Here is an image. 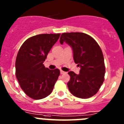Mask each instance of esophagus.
I'll list each match as a JSON object with an SVG mask.
<instances>
[{"label": "esophagus", "mask_w": 124, "mask_h": 124, "mask_svg": "<svg viewBox=\"0 0 124 124\" xmlns=\"http://www.w3.org/2000/svg\"><path fill=\"white\" fill-rule=\"evenodd\" d=\"M60 72H61V74H63V73H65V72H63V71H62V70H61V71H60Z\"/></svg>", "instance_id": "obj_1"}]
</instances>
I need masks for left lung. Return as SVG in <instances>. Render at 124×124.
I'll return each mask as SVG.
<instances>
[{
    "label": "left lung",
    "mask_w": 124,
    "mask_h": 124,
    "mask_svg": "<svg viewBox=\"0 0 124 124\" xmlns=\"http://www.w3.org/2000/svg\"><path fill=\"white\" fill-rule=\"evenodd\" d=\"M72 47L74 62L80 67L79 74L69 72V91L77 98H89L98 91L104 81L105 66L102 51L96 41L83 33H65L61 34L60 43Z\"/></svg>",
    "instance_id": "obj_1"
}]
</instances>
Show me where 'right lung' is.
<instances>
[{
  "mask_svg": "<svg viewBox=\"0 0 124 124\" xmlns=\"http://www.w3.org/2000/svg\"><path fill=\"white\" fill-rule=\"evenodd\" d=\"M61 34H41L28 39L18 52L16 77L26 95L41 100L52 93L60 75L59 69L49 70L43 62Z\"/></svg>",
  "mask_w": 124,
  "mask_h": 124,
  "instance_id": "right-lung-1",
  "label": "right lung"
}]
</instances>
